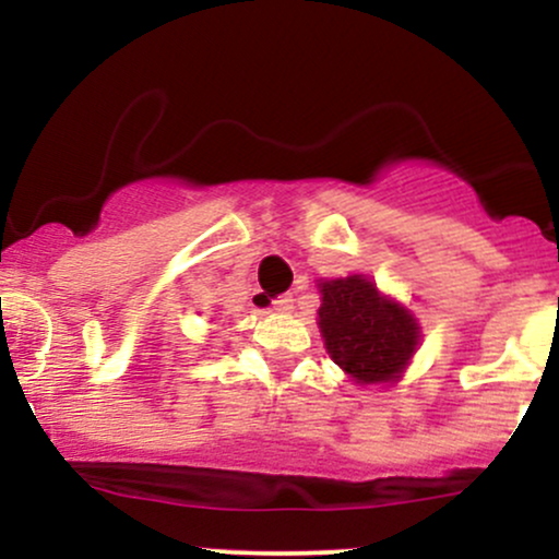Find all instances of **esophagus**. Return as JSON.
I'll use <instances>...</instances> for the list:
<instances>
[{"label": "esophagus", "mask_w": 559, "mask_h": 559, "mask_svg": "<svg viewBox=\"0 0 559 559\" xmlns=\"http://www.w3.org/2000/svg\"><path fill=\"white\" fill-rule=\"evenodd\" d=\"M273 310L292 312L294 310V297H292V294H281V297H275L273 299Z\"/></svg>", "instance_id": "34e87169"}]
</instances>
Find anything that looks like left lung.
<instances>
[{"mask_svg":"<svg viewBox=\"0 0 559 559\" xmlns=\"http://www.w3.org/2000/svg\"><path fill=\"white\" fill-rule=\"evenodd\" d=\"M318 329L325 352L357 386H391L420 346V323L373 278H320Z\"/></svg>","mask_w":559,"mask_h":559,"instance_id":"left-lung-1","label":"left lung"}]
</instances>
